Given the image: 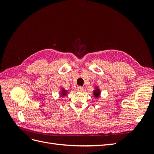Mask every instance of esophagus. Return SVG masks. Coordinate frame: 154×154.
Here are the masks:
<instances>
[{
    "mask_svg": "<svg viewBox=\"0 0 154 154\" xmlns=\"http://www.w3.org/2000/svg\"><path fill=\"white\" fill-rule=\"evenodd\" d=\"M77 91L79 92H82L83 91V87L82 86H78L77 87Z\"/></svg>",
    "mask_w": 154,
    "mask_h": 154,
    "instance_id": "esophagus-1",
    "label": "esophagus"
}]
</instances>
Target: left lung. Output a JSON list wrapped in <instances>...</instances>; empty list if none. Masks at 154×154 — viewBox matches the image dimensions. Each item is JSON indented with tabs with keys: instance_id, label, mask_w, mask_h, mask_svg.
<instances>
[{
	"instance_id": "8db88e82",
	"label": "left lung",
	"mask_w": 154,
	"mask_h": 154,
	"mask_svg": "<svg viewBox=\"0 0 154 154\" xmlns=\"http://www.w3.org/2000/svg\"><path fill=\"white\" fill-rule=\"evenodd\" d=\"M100 94V89H99V88H96V89L94 91V96L97 97H99Z\"/></svg>"
}]
</instances>
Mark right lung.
Instances as JSON below:
<instances>
[{
  "label": "right lung",
  "mask_w": 154,
  "mask_h": 154,
  "mask_svg": "<svg viewBox=\"0 0 154 154\" xmlns=\"http://www.w3.org/2000/svg\"><path fill=\"white\" fill-rule=\"evenodd\" d=\"M66 91H62V94H63V95L66 94Z\"/></svg>",
  "instance_id": "add662e5"
}]
</instances>
